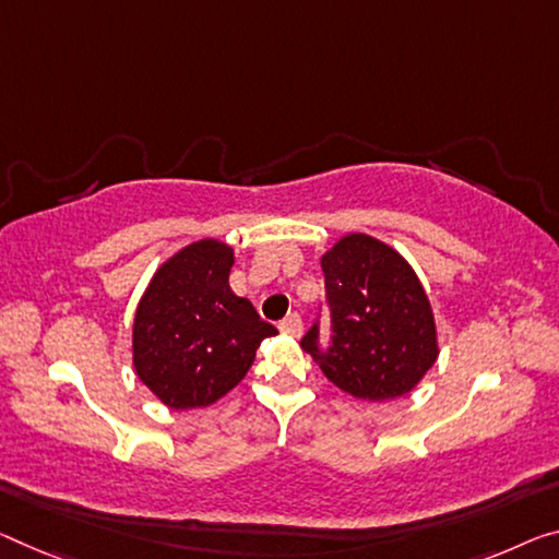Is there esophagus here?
<instances>
[{
    "label": "esophagus",
    "mask_w": 559,
    "mask_h": 559,
    "mask_svg": "<svg viewBox=\"0 0 559 559\" xmlns=\"http://www.w3.org/2000/svg\"><path fill=\"white\" fill-rule=\"evenodd\" d=\"M280 330L285 332V334H289V337H299V334H302V317H299L297 312L287 314L285 320L280 322Z\"/></svg>",
    "instance_id": "1"
}]
</instances>
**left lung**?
Here are the masks:
<instances>
[{
  "instance_id": "8db88e82",
  "label": "left lung",
  "mask_w": 559,
  "mask_h": 559,
  "mask_svg": "<svg viewBox=\"0 0 559 559\" xmlns=\"http://www.w3.org/2000/svg\"><path fill=\"white\" fill-rule=\"evenodd\" d=\"M330 340L320 314L299 345L324 377L352 397L382 402L407 394L437 359L429 299L409 264L380 239L342 237L322 257Z\"/></svg>"
}]
</instances>
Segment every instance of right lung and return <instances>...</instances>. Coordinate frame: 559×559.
Masks as SVG:
<instances>
[{
	"label": "right lung",
	"instance_id": "right-lung-1",
	"mask_svg": "<svg viewBox=\"0 0 559 559\" xmlns=\"http://www.w3.org/2000/svg\"><path fill=\"white\" fill-rule=\"evenodd\" d=\"M235 257L217 239L185 247L154 274L134 314V369L171 409L207 407L242 382L277 328L229 289Z\"/></svg>",
	"mask_w": 559,
	"mask_h": 559
}]
</instances>
